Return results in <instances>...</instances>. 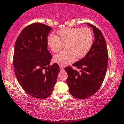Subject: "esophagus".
Instances as JSON below:
<instances>
[{
	"instance_id": "esophagus-1",
	"label": "esophagus",
	"mask_w": 124,
	"mask_h": 124,
	"mask_svg": "<svg viewBox=\"0 0 124 124\" xmlns=\"http://www.w3.org/2000/svg\"><path fill=\"white\" fill-rule=\"evenodd\" d=\"M60 70L61 71H63L64 70V68L62 67V66H60Z\"/></svg>"
}]
</instances>
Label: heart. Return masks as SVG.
<instances>
[{"mask_svg": "<svg viewBox=\"0 0 124 124\" xmlns=\"http://www.w3.org/2000/svg\"><path fill=\"white\" fill-rule=\"evenodd\" d=\"M57 36L50 34L47 38L48 47L57 52L65 45L66 50L54 56V61L60 65H66L77 59L84 57L92 47L94 36L89 28H69L60 30Z\"/></svg>", "mask_w": 124, "mask_h": 124, "instance_id": "heart-1", "label": "heart"}]
</instances>
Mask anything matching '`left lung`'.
Listing matches in <instances>:
<instances>
[{"label":"left lung","mask_w":124,"mask_h":124,"mask_svg":"<svg viewBox=\"0 0 124 124\" xmlns=\"http://www.w3.org/2000/svg\"><path fill=\"white\" fill-rule=\"evenodd\" d=\"M87 24L93 28L95 40L89 53L73 64L80 70L69 66L65 68L69 92L79 99H87L97 92L104 79L108 62L107 47L102 33L94 25Z\"/></svg>","instance_id":"8db88e82"}]
</instances>
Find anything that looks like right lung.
Listing matches in <instances>:
<instances>
[{"instance_id": "obj_1", "label": "right lung", "mask_w": 124, "mask_h": 124, "mask_svg": "<svg viewBox=\"0 0 124 124\" xmlns=\"http://www.w3.org/2000/svg\"><path fill=\"white\" fill-rule=\"evenodd\" d=\"M51 27L35 23L22 30L15 43L13 62L15 75L25 92L37 99L51 95L59 72L57 63L51 65L47 35Z\"/></svg>"}]
</instances>
